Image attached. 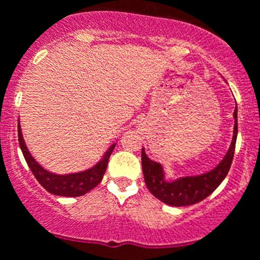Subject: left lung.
Listing matches in <instances>:
<instances>
[{
	"label": "left lung",
	"instance_id": "obj_1",
	"mask_svg": "<svg viewBox=\"0 0 260 260\" xmlns=\"http://www.w3.org/2000/svg\"><path fill=\"white\" fill-rule=\"evenodd\" d=\"M234 135L231 141L230 149L226 153L215 169L206 174L194 175V177H182L173 182H167L165 179L164 169L159 164L151 160L146 155L145 149H142V170L145 177V183L150 192L162 201L166 205L177 206H190L201 202L207 198L214 190H215L222 181L226 178L227 173L230 170L233 164L234 151H235V143H237L238 135V109L234 110Z\"/></svg>",
	"mask_w": 260,
	"mask_h": 260
}]
</instances>
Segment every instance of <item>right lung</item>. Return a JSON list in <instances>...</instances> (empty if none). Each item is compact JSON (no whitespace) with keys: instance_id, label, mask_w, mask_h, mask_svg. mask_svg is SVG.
Instances as JSON below:
<instances>
[{"instance_id":"1","label":"right lung","mask_w":260,"mask_h":260,"mask_svg":"<svg viewBox=\"0 0 260 260\" xmlns=\"http://www.w3.org/2000/svg\"><path fill=\"white\" fill-rule=\"evenodd\" d=\"M18 142L27 166L31 170V173L34 174V177L37 178V181L40 182L41 186L46 191L54 195H61V197H81V195H85L86 192H89L90 190H93L95 186H98L101 181H102V178H104L107 164H109V158H110L111 153H113V150L115 147V143H113L106 153H105L104 158L95 166L89 169V170L59 175V174H54L45 170L44 167L40 166V164H37L34 160V158L29 153V150H27L26 145H25V141H23L22 133H21V128H19V119Z\"/></svg>"}]
</instances>
